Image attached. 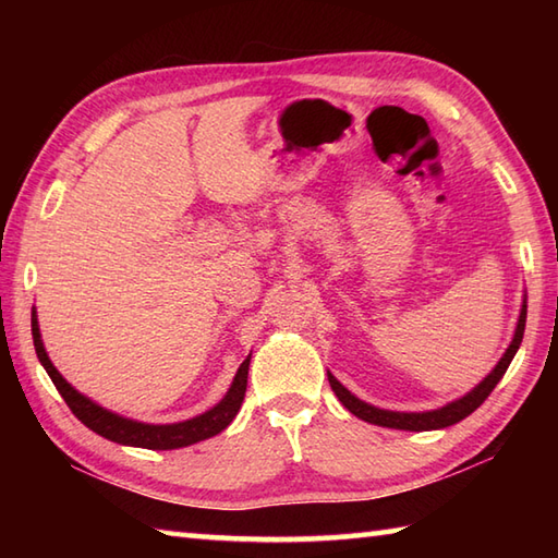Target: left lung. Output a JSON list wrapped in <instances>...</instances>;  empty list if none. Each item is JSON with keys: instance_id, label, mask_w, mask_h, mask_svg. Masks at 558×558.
I'll list each match as a JSON object with an SVG mask.
<instances>
[{"instance_id": "left-lung-1", "label": "left lung", "mask_w": 558, "mask_h": 558, "mask_svg": "<svg viewBox=\"0 0 558 558\" xmlns=\"http://www.w3.org/2000/svg\"><path fill=\"white\" fill-rule=\"evenodd\" d=\"M525 318H527V294H523V304H520V316H518V324H515V333L511 345L506 348L504 357L496 362L494 369L482 378V381L468 390L465 396H460L458 400H450L446 402L444 408H436V410H424V412H398V410H384V408H376L369 405V402L360 400L354 393L342 386L338 378L328 372V384L333 388V393L338 396V400L345 405L354 417H360L369 424L376 426H388V429H402V432H432V429H446L450 424H458L460 420H465L468 414L475 412L492 390L496 388V384L501 381L508 364L513 362L515 352L520 348V342H523V333H525Z\"/></svg>"}]
</instances>
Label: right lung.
<instances>
[{"instance_id": "right-lung-1", "label": "right lung", "mask_w": 558, "mask_h": 558, "mask_svg": "<svg viewBox=\"0 0 558 558\" xmlns=\"http://www.w3.org/2000/svg\"><path fill=\"white\" fill-rule=\"evenodd\" d=\"M31 328H33V345L35 354H38L40 364L45 366L47 376L52 378V384L57 386L59 396L64 398L71 412L88 426L90 432H96L105 438H110L114 444L122 446H136V448H150V450H172V448H184L204 441V438H210L220 434L225 426H228L236 412L242 408V400L246 393V376H248V362H252V354L240 364L236 369L232 384L228 388V393L222 396L220 402H216L210 410L204 414H196L192 420L184 422H174V424H148V422H138V420H129L122 417L108 408L98 405L96 400H90L88 396L78 393V390L71 386L66 378L57 372V366L50 362L43 345L40 338V326H38V314H31Z\"/></svg>"}]
</instances>
